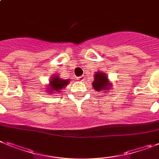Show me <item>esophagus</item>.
<instances>
[{
	"mask_svg": "<svg viewBox=\"0 0 159 159\" xmlns=\"http://www.w3.org/2000/svg\"><path fill=\"white\" fill-rule=\"evenodd\" d=\"M84 78H85L84 76H80L78 78V80L80 81V82H83V81H84Z\"/></svg>",
	"mask_w": 159,
	"mask_h": 159,
	"instance_id": "1",
	"label": "esophagus"
}]
</instances>
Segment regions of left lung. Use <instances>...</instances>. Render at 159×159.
<instances>
[{
	"instance_id": "1",
	"label": "left lung",
	"mask_w": 159,
	"mask_h": 159,
	"mask_svg": "<svg viewBox=\"0 0 159 159\" xmlns=\"http://www.w3.org/2000/svg\"><path fill=\"white\" fill-rule=\"evenodd\" d=\"M93 89L96 92H101L106 94L111 90L112 84L109 82V80L106 76V74L103 73L102 71H97L95 73L94 81L93 83Z\"/></svg>"
}]
</instances>
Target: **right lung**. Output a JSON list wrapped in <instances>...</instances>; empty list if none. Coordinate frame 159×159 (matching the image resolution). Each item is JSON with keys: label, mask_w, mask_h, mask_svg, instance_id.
I'll return each instance as SVG.
<instances>
[{"label": "right lung", "mask_w": 159, "mask_h": 159, "mask_svg": "<svg viewBox=\"0 0 159 159\" xmlns=\"http://www.w3.org/2000/svg\"><path fill=\"white\" fill-rule=\"evenodd\" d=\"M70 80H63L59 77V75H55L50 80V84L47 88V93L53 94L54 93H60V90L65 89L69 84Z\"/></svg>", "instance_id": "obj_1"}]
</instances>
